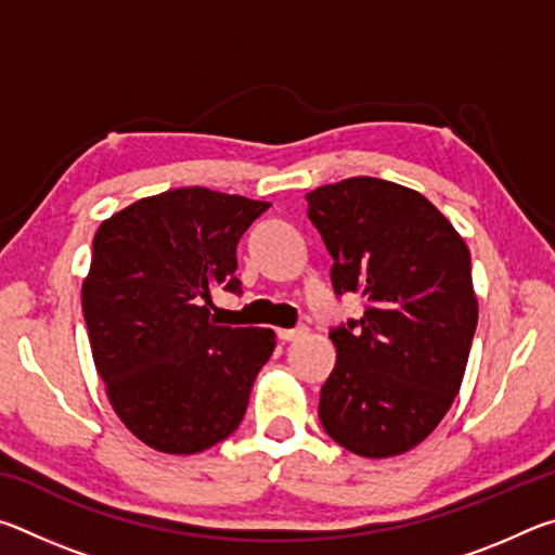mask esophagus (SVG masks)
<instances>
[{
  "instance_id": "obj_1",
  "label": "esophagus",
  "mask_w": 555,
  "mask_h": 555,
  "mask_svg": "<svg viewBox=\"0 0 555 555\" xmlns=\"http://www.w3.org/2000/svg\"><path fill=\"white\" fill-rule=\"evenodd\" d=\"M276 335H279V340L291 343V340H298V337H304L306 327H279Z\"/></svg>"
}]
</instances>
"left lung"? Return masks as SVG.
<instances>
[{"instance_id": "1", "label": "left lung", "mask_w": 555, "mask_h": 555, "mask_svg": "<svg viewBox=\"0 0 555 555\" xmlns=\"http://www.w3.org/2000/svg\"><path fill=\"white\" fill-rule=\"evenodd\" d=\"M306 201L335 294L364 298L360 321L331 331L337 360L318 416L354 455H401L434 434L465 377L477 327L467 244L424 195L382 178H345Z\"/></svg>"}]
</instances>
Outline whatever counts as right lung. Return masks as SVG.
<instances>
[{"instance_id":"add662e5","label":"right lung","mask_w":555,"mask_h":555,"mask_svg":"<svg viewBox=\"0 0 555 555\" xmlns=\"http://www.w3.org/2000/svg\"><path fill=\"white\" fill-rule=\"evenodd\" d=\"M210 188H173L100 224L82 281L92 360L131 434L168 455L228 438L274 352L269 327L218 325L212 291L240 294L237 242L261 212Z\"/></svg>"}]
</instances>
